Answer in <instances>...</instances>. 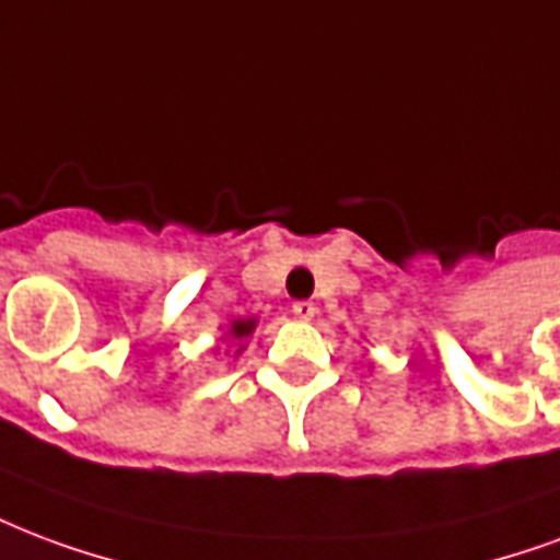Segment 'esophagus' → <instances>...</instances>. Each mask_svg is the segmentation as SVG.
<instances>
[{"label": "esophagus", "mask_w": 560, "mask_h": 560, "mask_svg": "<svg viewBox=\"0 0 560 560\" xmlns=\"http://www.w3.org/2000/svg\"><path fill=\"white\" fill-rule=\"evenodd\" d=\"M291 312H293V317H296V320H312L314 314H317V308H314V302L300 300V302H293Z\"/></svg>", "instance_id": "1"}]
</instances>
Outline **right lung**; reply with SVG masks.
Returning a JSON list of instances; mask_svg holds the SVG:
<instances>
[{
	"label": "right lung",
	"mask_w": 560,
	"mask_h": 560,
	"mask_svg": "<svg viewBox=\"0 0 560 560\" xmlns=\"http://www.w3.org/2000/svg\"><path fill=\"white\" fill-rule=\"evenodd\" d=\"M252 329H255V320H234V323H231V335H234V338H246Z\"/></svg>",
	"instance_id": "right-lung-1"
}]
</instances>
